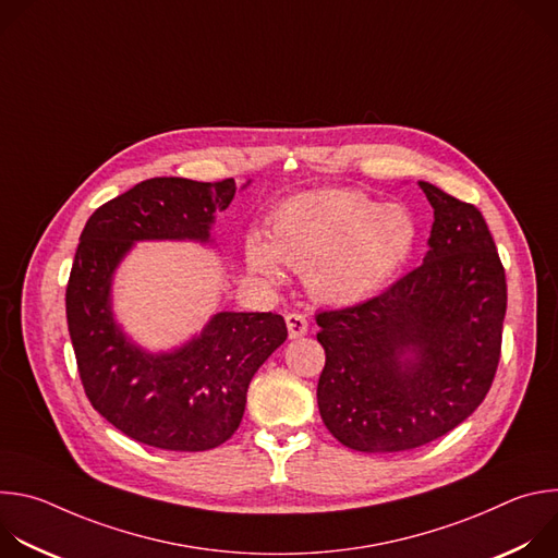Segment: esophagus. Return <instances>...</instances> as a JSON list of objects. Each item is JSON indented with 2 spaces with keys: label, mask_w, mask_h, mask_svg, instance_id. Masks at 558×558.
I'll use <instances>...</instances> for the list:
<instances>
[{
  "label": "esophagus",
  "mask_w": 558,
  "mask_h": 558,
  "mask_svg": "<svg viewBox=\"0 0 558 558\" xmlns=\"http://www.w3.org/2000/svg\"><path fill=\"white\" fill-rule=\"evenodd\" d=\"M284 320H287V331H289L291 340L302 338L308 331V323L302 313H287Z\"/></svg>",
  "instance_id": "esophagus-1"
}]
</instances>
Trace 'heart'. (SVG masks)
Listing matches in <instances>:
<instances>
[{
  "label": "heart",
  "instance_id": "obj_1",
  "mask_svg": "<svg viewBox=\"0 0 558 558\" xmlns=\"http://www.w3.org/2000/svg\"><path fill=\"white\" fill-rule=\"evenodd\" d=\"M417 222L397 203H377L347 190L302 192L269 218V241L252 231L247 267L282 280V263L304 274L308 293L331 306H353L377 295L417 245Z\"/></svg>",
  "mask_w": 558,
  "mask_h": 558
}]
</instances>
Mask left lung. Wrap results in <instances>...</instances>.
I'll return each mask as SVG.
<instances>
[{
  "label": "left lung",
  "instance_id": "1",
  "mask_svg": "<svg viewBox=\"0 0 558 558\" xmlns=\"http://www.w3.org/2000/svg\"><path fill=\"white\" fill-rule=\"evenodd\" d=\"M433 205L428 252L379 295L315 315L327 362L317 409L351 450L424 446L470 417L495 379L506 271L482 211L417 181Z\"/></svg>",
  "mask_w": 558,
  "mask_h": 558
}]
</instances>
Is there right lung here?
<instances>
[{"label":"right lung","mask_w":558,"mask_h":558,"mask_svg":"<svg viewBox=\"0 0 558 558\" xmlns=\"http://www.w3.org/2000/svg\"><path fill=\"white\" fill-rule=\"evenodd\" d=\"M233 194V179H149L101 205L78 238L65 289L78 375L95 411L141 444L177 452L225 444L241 426L252 377L287 340L278 313L218 311L183 344L149 351L114 315V276L134 245L214 247L216 211Z\"/></svg>","instance_id":"add662e5"}]
</instances>
